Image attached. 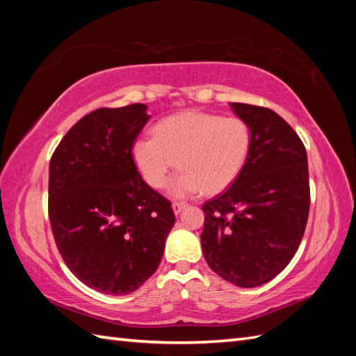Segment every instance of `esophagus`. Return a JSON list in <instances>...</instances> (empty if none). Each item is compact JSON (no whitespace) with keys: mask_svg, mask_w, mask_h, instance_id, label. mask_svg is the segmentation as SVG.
Masks as SVG:
<instances>
[{"mask_svg":"<svg viewBox=\"0 0 356 356\" xmlns=\"http://www.w3.org/2000/svg\"><path fill=\"white\" fill-rule=\"evenodd\" d=\"M186 207H188L186 202H174L172 203V209H174V213H176V214H179L180 211L185 209Z\"/></svg>","mask_w":356,"mask_h":356,"instance_id":"obj_1","label":"esophagus"}]
</instances>
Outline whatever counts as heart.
<instances>
[{"mask_svg": "<svg viewBox=\"0 0 356 356\" xmlns=\"http://www.w3.org/2000/svg\"><path fill=\"white\" fill-rule=\"evenodd\" d=\"M252 149V130L245 119L185 111L161 120L154 138L134 142L133 159L143 180L162 188L177 161L170 185L176 197L199 191L216 194L236 182Z\"/></svg>", "mask_w": 356, "mask_h": 356, "instance_id": "1", "label": "heart"}]
</instances>
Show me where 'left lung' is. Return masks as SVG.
<instances>
[{
	"label": "left lung",
	"mask_w": 356,
	"mask_h": 356,
	"mask_svg": "<svg viewBox=\"0 0 356 356\" xmlns=\"http://www.w3.org/2000/svg\"><path fill=\"white\" fill-rule=\"evenodd\" d=\"M252 130L249 161L228 190L202 205V249L226 282L254 287L280 274L305 236L311 188L305 143L275 111L232 102Z\"/></svg>",
	"instance_id": "8db88e82"
}]
</instances>
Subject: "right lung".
<instances>
[{
  "label": "right lung",
  "instance_id": "1",
  "mask_svg": "<svg viewBox=\"0 0 356 356\" xmlns=\"http://www.w3.org/2000/svg\"><path fill=\"white\" fill-rule=\"evenodd\" d=\"M148 119L145 104L93 110L50 159L49 218L58 251L82 283L104 293L139 289L159 268L176 222L171 202L142 179L133 159Z\"/></svg>",
  "mask_w": 356,
  "mask_h": 356
}]
</instances>
